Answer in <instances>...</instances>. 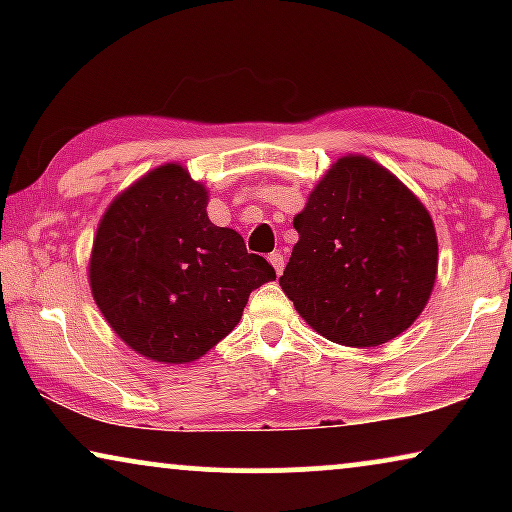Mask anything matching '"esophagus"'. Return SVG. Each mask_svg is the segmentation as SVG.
<instances>
[{"mask_svg":"<svg viewBox=\"0 0 512 512\" xmlns=\"http://www.w3.org/2000/svg\"><path fill=\"white\" fill-rule=\"evenodd\" d=\"M270 263H272V268H275L277 275H282V272H284V256L279 254V251H275V254H270Z\"/></svg>","mask_w":512,"mask_h":512,"instance_id":"34e87169","label":"esophagus"}]
</instances>
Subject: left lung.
Listing matches in <instances>:
<instances>
[{
  "label": "left lung",
  "instance_id": "8db88e82",
  "mask_svg": "<svg viewBox=\"0 0 512 512\" xmlns=\"http://www.w3.org/2000/svg\"><path fill=\"white\" fill-rule=\"evenodd\" d=\"M282 291L326 340L377 347L408 331L438 272L431 214L366 156L331 165L300 214Z\"/></svg>",
  "mask_w": 512,
  "mask_h": 512
}]
</instances>
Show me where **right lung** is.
Masks as SVG:
<instances>
[{"instance_id":"right-lung-1","label":"right lung","mask_w":512,"mask_h":512,"mask_svg":"<svg viewBox=\"0 0 512 512\" xmlns=\"http://www.w3.org/2000/svg\"><path fill=\"white\" fill-rule=\"evenodd\" d=\"M207 200L186 167L165 163L116 195L97 226L90 291L118 338L151 361L200 359L277 277L240 233L209 221Z\"/></svg>"}]
</instances>
